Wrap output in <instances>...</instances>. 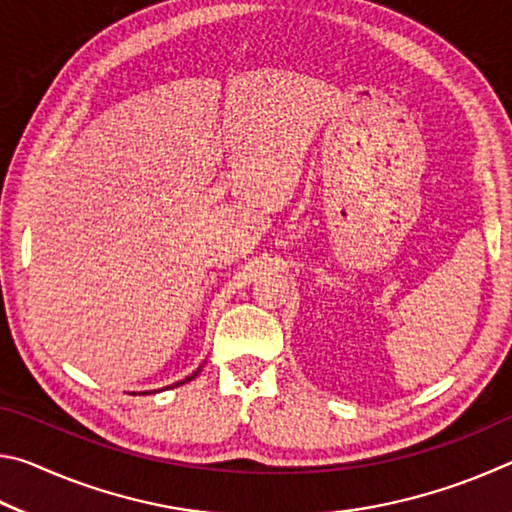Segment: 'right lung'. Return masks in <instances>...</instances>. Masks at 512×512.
<instances>
[{
	"mask_svg": "<svg viewBox=\"0 0 512 512\" xmlns=\"http://www.w3.org/2000/svg\"><path fill=\"white\" fill-rule=\"evenodd\" d=\"M203 366H205V363H203ZM203 366H198L194 372H192V375H189V377H185V379H180V381H176V386H180V384H187V381H192V379H196L198 377V372H201L203 370ZM167 388H171V386H167ZM153 393V391H151ZM135 395V393H133ZM146 395V393H144Z\"/></svg>",
	"mask_w": 512,
	"mask_h": 512,
	"instance_id": "obj_1",
	"label": "right lung"
}]
</instances>
